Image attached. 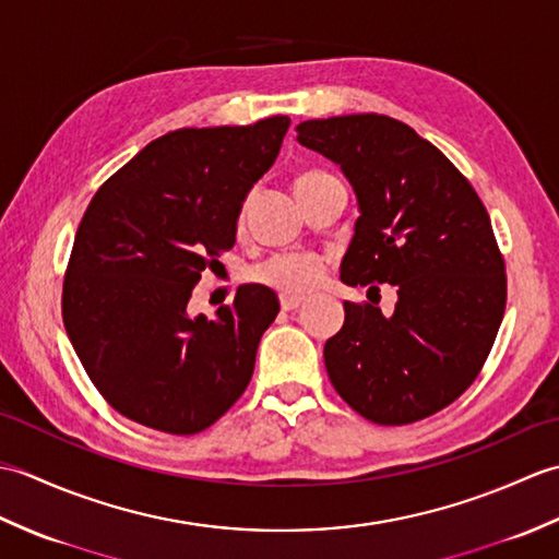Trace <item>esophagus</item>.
<instances>
[{"instance_id": "obj_1", "label": "esophagus", "mask_w": 559, "mask_h": 559, "mask_svg": "<svg viewBox=\"0 0 559 559\" xmlns=\"http://www.w3.org/2000/svg\"><path fill=\"white\" fill-rule=\"evenodd\" d=\"M300 305H302V298H290V295H281V310H283V312L298 310Z\"/></svg>"}]
</instances>
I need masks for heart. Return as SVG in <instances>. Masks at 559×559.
I'll use <instances>...</instances> for the list:
<instances>
[{
	"instance_id": "heart-1",
	"label": "heart",
	"mask_w": 559,
	"mask_h": 559,
	"mask_svg": "<svg viewBox=\"0 0 559 559\" xmlns=\"http://www.w3.org/2000/svg\"><path fill=\"white\" fill-rule=\"evenodd\" d=\"M322 177H331V175L305 173L298 177L295 187L312 180H322ZM324 271H326V261L319 254L290 252V254H276L266 259L264 264H259L254 269L252 276L254 281L261 283V286H269L283 295H290V298H300V295H307L322 283Z\"/></svg>"
}]
</instances>
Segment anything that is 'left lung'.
I'll list each match as a JSON object with an SVG mask.
<instances>
[{
  "mask_svg": "<svg viewBox=\"0 0 559 559\" xmlns=\"http://www.w3.org/2000/svg\"><path fill=\"white\" fill-rule=\"evenodd\" d=\"M295 132L358 197L341 281L399 295L391 317L343 302L346 322L324 346L331 384L372 423L423 420L473 384L502 324L504 259L488 211L454 163L394 117L307 120Z\"/></svg>",
  "mask_w": 559,
  "mask_h": 559,
  "instance_id": "left-lung-1",
  "label": "left lung"
}]
</instances>
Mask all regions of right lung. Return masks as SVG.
<instances>
[{"mask_svg": "<svg viewBox=\"0 0 559 559\" xmlns=\"http://www.w3.org/2000/svg\"><path fill=\"white\" fill-rule=\"evenodd\" d=\"M290 117L177 129L105 182L71 249L62 317L91 382L124 418L170 435L206 430L242 396L276 293L237 288L213 317L187 310L201 273L235 245L249 189L276 160Z\"/></svg>", "mask_w": 559, "mask_h": 559, "instance_id": "right-lung-1", "label": "right lung"}]
</instances>
